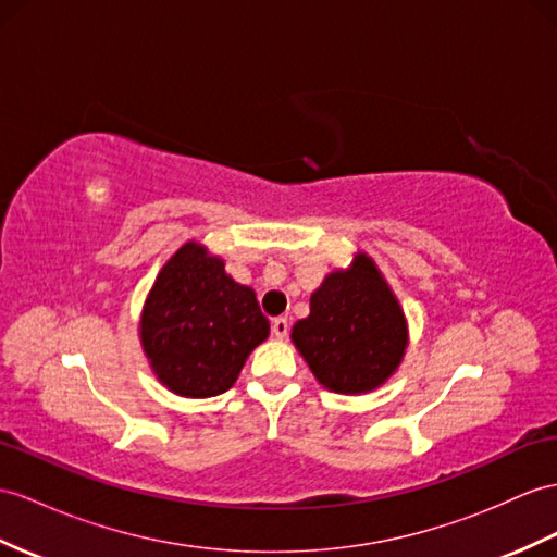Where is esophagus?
Returning <instances> with one entry per match:
<instances>
[{
	"label": "esophagus",
	"mask_w": 557,
	"mask_h": 557,
	"mask_svg": "<svg viewBox=\"0 0 557 557\" xmlns=\"http://www.w3.org/2000/svg\"><path fill=\"white\" fill-rule=\"evenodd\" d=\"M288 319L286 317H276L274 321H271V331H274L276 337H286L288 335Z\"/></svg>",
	"instance_id": "obj_1"
}]
</instances>
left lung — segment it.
Masks as SVG:
<instances>
[{
    "instance_id": "8db88e82",
    "label": "left lung",
    "mask_w": 557,
    "mask_h": 557,
    "mask_svg": "<svg viewBox=\"0 0 557 557\" xmlns=\"http://www.w3.org/2000/svg\"><path fill=\"white\" fill-rule=\"evenodd\" d=\"M293 343L317 381L343 395L375 389L395 373L406 349V321L381 271L359 255L347 271L325 276Z\"/></svg>"
}]
</instances>
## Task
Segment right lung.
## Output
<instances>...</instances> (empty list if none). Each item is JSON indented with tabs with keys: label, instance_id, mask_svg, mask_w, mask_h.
<instances>
[{
	"label": "right lung",
	"instance_id": "add662e5",
	"mask_svg": "<svg viewBox=\"0 0 557 557\" xmlns=\"http://www.w3.org/2000/svg\"><path fill=\"white\" fill-rule=\"evenodd\" d=\"M269 321L255 290L226 276L220 257L186 243L162 267L141 314V345L162 385L214 397L236 383Z\"/></svg>",
	"mask_w": 557,
	"mask_h": 557
}]
</instances>
